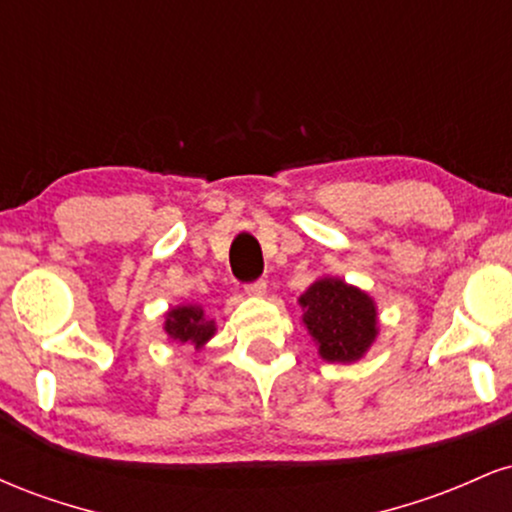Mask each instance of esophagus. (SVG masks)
I'll list each match as a JSON object with an SVG mask.
<instances>
[{"instance_id": "obj_1", "label": "esophagus", "mask_w": 512, "mask_h": 512, "mask_svg": "<svg viewBox=\"0 0 512 512\" xmlns=\"http://www.w3.org/2000/svg\"><path fill=\"white\" fill-rule=\"evenodd\" d=\"M245 291H248L250 296H264V291H267V281L264 279L250 281V284H245Z\"/></svg>"}]
</instances>
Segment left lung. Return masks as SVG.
<instances>
[{"label": "left lung", "mask_w": 512, "mask_h": 512, "mask_svg": "<svg viewBox=\"0 0 512 512\" xmlns=\"http://www.w3.org/2000/svg\"><path fill=\"white\" fill-rule=\"evenodd\" d=\"M301 305L305 327L320 344V356L332 363L361 358L378 334L373 301L342 279L315 281L301 296Z\"/></svg>", "instance_id": "1"}]
</instances>
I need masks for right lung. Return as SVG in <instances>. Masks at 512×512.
<instances>
[{"mask_svg":"<svg viewBox=\"0 0 512 512\" xmlns=\"http://www.w3.org/2000/svg\"><path fill=\"white\" fill-rule=\"evenodd\" d=\"M166 332L178 342H192L202 346L214 334V322L204 320L202 308L182 305L166 315Z\"/></svg>","mask_w":512,"mask_h":512,"instance_id":"obj_1","label":"right lung"}]
</instances>
